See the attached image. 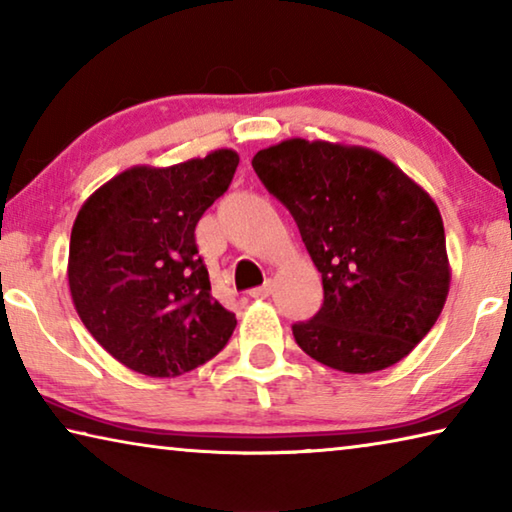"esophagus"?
Segmentation results:
<instances>
[{
    "label": "esophagus",
    "instance_id": "esophagus-1",
    "mask_svg": "<svg viewBox=\"0 0 512 512\" xmlns=\"http://www.w3.org/2000/svg\"><path fill=\"white\" fill-rule=\"evenodd\" d=\"M273 293V282L268 280V282H264L262 287H255V289H250V296L253 298H257V300H264V298H268Z\"/></svg>",
    "mask_w": 512,
    "mask_h": 512
}]
</instances>
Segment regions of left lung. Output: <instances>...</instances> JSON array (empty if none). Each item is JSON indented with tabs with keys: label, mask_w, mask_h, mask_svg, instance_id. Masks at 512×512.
Returning a JSON list of instances; mask_svg holds the SVG:
<instances>
[{
	"label": "left lung",
	"mask_w": 512,
	"mask_h": 512,
	"mask_svg": "<svg viewBox=\"0 0 512 512\" xmlns=\"http://www.w3.org/2000/svg\"><path fill=\"white\" fill-rule=\"evenodd\" d=\"M253 169L298 223L323 275V307L293 323L311 359L352 375L404 359L449 291L445 228L431 196L363 146L287 140Z\"/></svg>",
	"instance_id": "obj_1"
}]
</instances>
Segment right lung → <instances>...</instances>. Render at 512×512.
<instances>
[{"mask_svg":"<svg viewBox=\"0 0 512 512\" xmlns=\"http://www.w3.org/2000/svg\"><path fill=\"white\" fill-rule=\"evenodd\" d=\"M230 149L167 169L133 167L97 189L69 239V291L83 325L119 363L176 377L219 354L237 318L212 296L196 223L228 192Z\"/></svg>","mask_w":512,"mask_h":512,"instance_id":"obj_1","label":"right lung"}]
</instances>
